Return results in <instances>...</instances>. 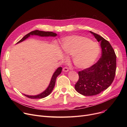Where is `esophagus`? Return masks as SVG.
Segmentation results:
<instances>
[{
    "label": "esophagus",
    "mask_w": 127,
    "mask_h": 127,
    "mask_svg": "<svg viewBox=\"0 0 127 127\" xmlns=\"http://www.w3.org/2000/svg\"><path fill=\"white\" fill-rule=\"evenodd\" d=\"M68 70H69V69H68V68L67 67H64V68H63V71L64 72H68Z\"/></svg>",
    "instance_id": "1"
}]
</instances>
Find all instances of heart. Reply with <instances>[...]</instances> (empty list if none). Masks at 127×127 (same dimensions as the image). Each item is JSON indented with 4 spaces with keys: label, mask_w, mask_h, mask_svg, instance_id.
<instances>
[{
    "label": "heart",
    "mask_w": 127,
    "mask_h": 127,
    "mask_svg": "<svg viewBox=\"0 0 127 127\" xmlns=\"http://www.w3.org/2000/svg\"><path fill=\"white\" fill-rule=\"evenodd\" d=\"M62 48L66 55L73 56L72 61L79 69L88 68L94 64L101 52L98 43L88 37L71 35L62 39Z\"/></svg>",
    "instance_id": "1"
}]
</instances>
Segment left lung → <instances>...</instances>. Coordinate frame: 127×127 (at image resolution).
<instances>
[{
  "mask_svg": "<svg viewBox=\"0 0 127 127\" xmlns=\"http://www.w3.org/2000/svg\"><path fill=\"white\" fill-rule=\"evenodd\" d=\"M90 33L100 42L102 56L96 64L78 72L75 88L84 96L96 95L108 89L114 80L116 69V56L110 43L96 33Z\"/></svg>",
  "mask_w": 127,
  "mask_h": 127,
  "instance_id": "8db88e82",
  "label": "left lung"
}]
</instances>
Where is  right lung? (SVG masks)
<instances>
[{
  "label": "right lung",
  "instance_id": "obj_1",
  "mask_svg": "<svg viewBox=\"0 0 127 127\" xmlns=\"http://www.w3.org/2000/svg\"><path fill=\"white\" fill-rule=\"evenodd\" d=\"M33 35H37L41 37H48V36H52V37H55L57 35V34L55 33H53L52 32H48V31H39V30H34L30 32L28 34H26L25 36H24L19 42H18L16 44L21 43L27 38H28L29 37ZM62 70V68L61 67H58L56 70L53 73V74L51 77V80L50 82V83L47 87L44 92L42 93H40V94L36 95H25L24 94V95L31 99H42L43 98H45L47 96H48L50 93L52 92L53 88H54V86L55 85L56 79L57 77L61 74V71Z\"/></svg>",
  "mask_w": 127,
  "mask_h": 127
}]
</instances>
